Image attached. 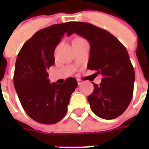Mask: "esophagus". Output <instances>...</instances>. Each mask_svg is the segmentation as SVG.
I'll list each match as a JSON object with an SVG mask.
<instances>
[{
    "instance_id": "34e87169",
    "label": "esophagus",
    "mask_w": 149,
    "mask_h": 149,
    "mask_svg": "<svg viewBox=\"0 0 149 149\" xmlns=\"http://www.w3.org/2000/svg\"><path fill=\"white\" fill-rule=\"evenodd\" d=\"M82 83H83V81H81V80H80V79H78V80H77L78 85H81V84H82Z\"/></svg>"
}]
</instances>
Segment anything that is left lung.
Segmentation results:
<instances>
[{
  "label": "left lung",
  "mask_w": 149,
  "mask_h": 149,
  "mask_svg": "<svg viewBox=\"0 0 149 149\" xmlns=\"http://www.w3.org/2000/svg\"><path fill=\"white\" fill-rule=\"evenodd\" d=\"M75 33L90 44L88 69L102 75L88 97L93 112L100 118L112 120L125 112L133 95L135 72L128 51L109 32L87 22H73L67 36Z\"/></svg>",
  "instance_id": "left-lung-1"
}]
</instances>
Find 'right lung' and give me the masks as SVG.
I'll return each instance as SVG.
<instances>
[{
	"mask_svg": "<svg viewBox=\"0 0 149 149\" xmlns=\"http://www.w3.org/2000/svg\"><path fill=\"white\" fill-rule=\"evenodd\" d=\"M72 22L52 24L40 29L24 43L15 65L13 83L23 109L35 121L52 125L66 114L70 97L77 87L73 77L62 84L48 79L54 65V51Z\"/></svg>",
	"mask_w": 149,
	"mask_h": 149,
	"instance_id": "right-lung-1",
	"label": "right lung"
}]
</instances>
